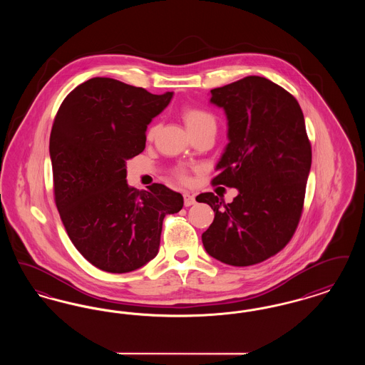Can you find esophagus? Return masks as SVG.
Masks as SVG:
<instances>
[{
  "instance_id": "34e87169",
  "label": "esophagus",
  "mask_w": 365,
  "mask_h": 365,
  "mask_svg": "<svg viewBox=\"0 0 365 365\" xmlns=\"http://www.w3.org/2000/svg\"><path fill=\"white\" fill-rule=\"evenodd\" d=\"M183 200H185V207H191L195 204V197L190 192H185Z\"/></svg>"
}]
</instances>
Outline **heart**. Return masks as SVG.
I'll return each instance as SVG.
<instances>
[{
	"mask_svg": "<svg viewBox=\"0 0 365 365\" xmlns=\"http://www.w3.org/2000/svg\"><path fill=\"white\" fill-rule=\"evenodd\" d=\"M182 116H183V120L186 123L190 133H194V131L201 130V128H205V127H216L215 115L207 109H204V108H200V106H192V105L185 106L182 109ZM156 131V124H152L146 131L148 139L155 138ZM176 176L182 182H187V179H189L186 170H178Z\"/></svg>",
	"mask_w": 365,
	"mask_h": 365,
	"instance_id": "obj_1",
	"label": "heart"
}]
</instances>
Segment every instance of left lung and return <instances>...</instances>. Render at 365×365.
Instances as JSON below:
<instances>
[{
  "instance_id": "8db88e82",
  "label": "left lung",
  "mask_w": 365,
  "mask_h": 365,
  "mask_svg": "<svg viewBox=\"0 0 365 365\" xmlns=\"http://www.w3.org/2000/svg\"><path fill=\"white\" fill-rule=\"evenodd\" d=\"M210 94L226 112L230 139L212 185L235 187L238 195L230 204L213 192L197 195L215 212L202 243L216 260L255 265L290 242L301 219L312 164L304 113L289 91L261 76Z\"/></svg>"
}]
</instances>
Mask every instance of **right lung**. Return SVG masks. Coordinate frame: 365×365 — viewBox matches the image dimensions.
Segmentation results:
<instances>
[{
	"label": "right lung",
	"mask_w": 365,
	"mask_h": 365,
	"mask_svg": "<svg viewBox=\"0 0 365 365\" xmlns=\"http://www.w3.org/2000/svg\"><path fill=\"white\" fill-rule=\"evenodd\" d=\"M173 93L152 94L112 78L75 87L53 122L49 153L54 202L78 252L112 274L138 269L158 253L163 220L183 207L161 183L127 185V160L145 149L148 124Z\"/></svg>",
	"instance_id": "1"
}]
</instances>
